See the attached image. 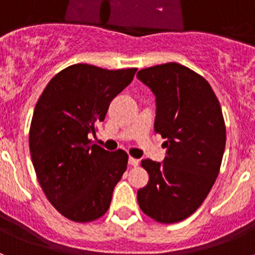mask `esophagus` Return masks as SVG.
Wrapping results in <instances>:
<instances>
[{
    "label": "esophagus",
    "mask_w": 255,
    "mask_h": 255,
    "mask_svg": "<svg viewBox=\"0 0 255 255\" xmlns=\"http://www.w3.org/2000/svg\"><path fill=\"white\" fill-rule=\"evenodd\" d=\"M129 164L130 166H138L139 164V159H136V158H132V157H129Z\"/></svg>",
    "instance_id": "34e87169"
}]
</instances>
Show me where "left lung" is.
<instances>
[{"label": "left lung", "instance_id": "1", "mask_svg": "<svg viewBox=\"0 0 255 255\" xmlns=\"http://www.w3.org/2000/svg\"><path fill=\"white\" fill-rule=\"evenodd\" d=\"M138 79L155 96V132L166 139L163 163L143 159L149 181L138 190L141 211L175 224L203 203L220 172L226 128L209 83L176 62L140 70Z\"/></svg>", "mask_w": 255, "mask_h": 255}]
</instances>
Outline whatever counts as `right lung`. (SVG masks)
Returning a JSON list of instances; mask_svg holds the SVG:
<instances>
[{"label":"right lung","instance_id":"obj_1","mask_svg":"<svg viewBox=\"0 0 255 255\" xmlns=\"http://www.w3.org/2000/svg\"><path fill=\"white\" fill-rule=\"evenodd\" d=\"M138 69L107 70L88 64L66 67L51 79L34 108L29 148L38 181L61 215L91 222L110 208L128 154L92 144L89 135Z\"/></svg>","mask_w":255,"mask_h":255}]
</instances>
